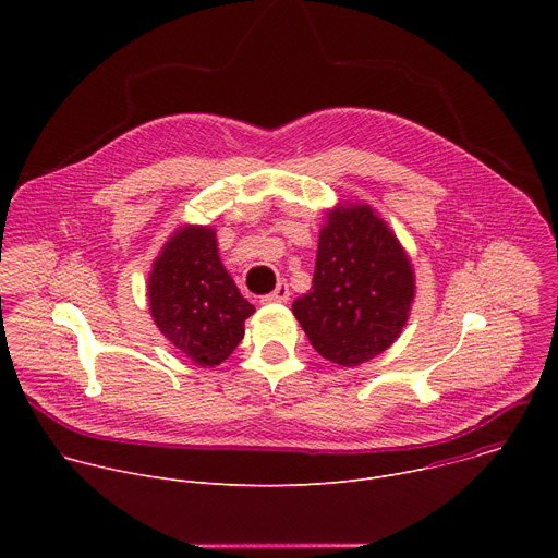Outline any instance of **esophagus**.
<instances>
[{"label":"esophagus","mask_w":558,"mask_h":558,"mask_svg":"<svg viewBox=\"0 0 558 558\" xmlns=\"http://www.w3.org/2000/svg\"><path fill=\"white\" fill-rule=\"evenodd\" d=\"M289 295H291V293H289V284H287V282H280L271 293L263 295L260 302H263V304H269V302H287Z\"/></svg>","instance_id":"34e87169"}]
</instances>
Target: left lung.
I'll return each mask as SVG.
<instances>
[{"instance_id":"obj_1","label":"left lung","mask_w":558,"mask_h":558,"mask_svg":"<svg viewBox=\"0 0 558 558\" xmlns=\"http://www.w3.org/2000/svg\"><path fill=\"white\" fill-rule=\"evenodd\" d=\"M415 298L409 254L366 203H338L317 241L311 291L293 315L311 347L340 366H357L400 338Z\"/></svg>"}]
</instances>
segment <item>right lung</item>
Segmentation results:
<instances>
[{
  "mask_svg": "<svg viewBox=\"0 0 558 558\" xmlns=\"http://www.w3.org/2000/svg\"><path fill=\"white\" fill-rule=\"evenodd\" d=\"M151 320L198 366H218L245 336L256 311L220 263L216 231L185 225L151 263L147 280Z\"/></svg>",
  "mask_w": 558,
  "mask_h": 558,
  "instance_id": "1",
  "label": "right lung"
}]
</instances>
